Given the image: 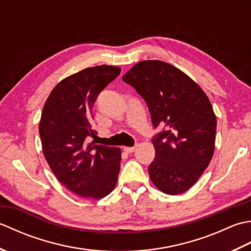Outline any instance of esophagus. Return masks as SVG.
Returning a JSON list of instances; mask_svg holds the SVG:
<instances>
[{"label":"esophagus","instance_id":"34e87169","mask_svg":"<svg viewBox=\"0 0 251 251\" xmlns=\"http://www.w3.org/2000/svg\"><path fill=\"white\" fill-rule=\"evenodd\" d=\"M123 149H124V151L126 153H132L136 150V147H124Z\"/></svg>","mask_w":251,"mask_h":251}]
</instances>
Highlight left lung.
Segmentation results:
<instances>
[{
    "label": "left lung",
    "instance_id": "1",
    "mask_svg": "<svg viewBox=\"0 0 251 251\" xmlns=\"http://www.w3.org/2000/svg\"><path fill=\"white\" fill-rule=\"evenodd\" d=\"M146 100L154 128L155 158L149 166L153 184L178 195L196 183L215 151L217 120L207 95L193 79L167 62H138L123 76Z\"/></svg>",
    "mask_w": 251,
    "mask_h": 251
}]
</instances>
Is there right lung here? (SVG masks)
<instances>
[{
    "mask_svg": "<svg viewBox=\"0 0 251 251\" xmlns=\"http://www.w3.org/2000/svg\"><path fill=\"white\" fill-rule=\"evenodd\" d=\"M121 68L97 66L63 78L42 111L39 131L43 154L57 179L79 196L100 200L114 190L121 149L88 142L96 136L92 108Z\"/></svg>",
    "mask_w": 251,
    "mask_h": 251,
    "instance_id": "1",
    "label": "right lung"
}]
</instances>
